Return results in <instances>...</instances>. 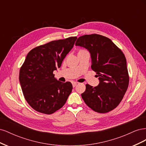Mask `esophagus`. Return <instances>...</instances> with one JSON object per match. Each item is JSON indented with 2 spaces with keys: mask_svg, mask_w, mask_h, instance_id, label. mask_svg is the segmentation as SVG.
Returning a JSON list of instances; mask_svg holds the SVG:
<instances>
[{
  "mask_svg": "<svg viewBox=\"0 0 146 146\" xmlns=\"http://www.w3.org/2000/svg\"><path fill=\"white\" fill-rule=\"evenodd\" d=\"M72 86L74 88V87H76V86L77 83V82H72Z\"/></svg>",
  "mask_w": 146,
  "mask_h": 146,
  "instance_id": "34e87169",
  "label": "esophagus"
}]
</instances>
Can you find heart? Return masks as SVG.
Here are the masks:
<instances>
[{
  "mask_svg": "<svg viewBox=\"0 0 146 146\" xmlns=\"http://www.w3.org/2000/svg\"><path fill=\"white\" fill-rule=\"evenodd\" d=\"M84 51H86V50H80V51L78 52V53L79 52H84Z\"/></svg>",
  "mask_w": 146,
  "mask_h": 146,
  "instance_id": "b5f03b06",
  "label": "heart"
}]
</instances>
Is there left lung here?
Wrapping results in <instances>:
<instances>
[{
	"label": "left lung",
	"mask_w": 146,
	"mask_h": 146,
	"mask_svg": "<svg viewBox=\"0 0 146 146\" xmlns=\"http://www.w3.org/2000/svg\"><path fill=\"white\" fill-rule=\"evenodd\" d=\"M76 46L90 53L91 69L97 72L99 85H86L82 98L94 111L105 113L120 104L129 83L124 54L111 39L100 35H85L79 37Z\"/></svg>",
	"instance_id": "obj_1"
}]
</instances>
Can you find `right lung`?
<instances>
[{
	"label": "right lung",
	"instance_id": "obj_1",
	"mask_svg": "<svg viewBox=\"0 0 146 146\" xmlns=\"http://www.w3.org/2000/svg\"><path fill=\"white\" fill-rule=\"evenodd\" d=\"M77 38L53 41L28 53L20 69L19 78L26 101L36 111L54 113L65 104L71 93V83L57 80L53 72L61 67Z\"/></svg>",
	"mask_w": 146,
	"mask_h": 146
}]
</instances>
